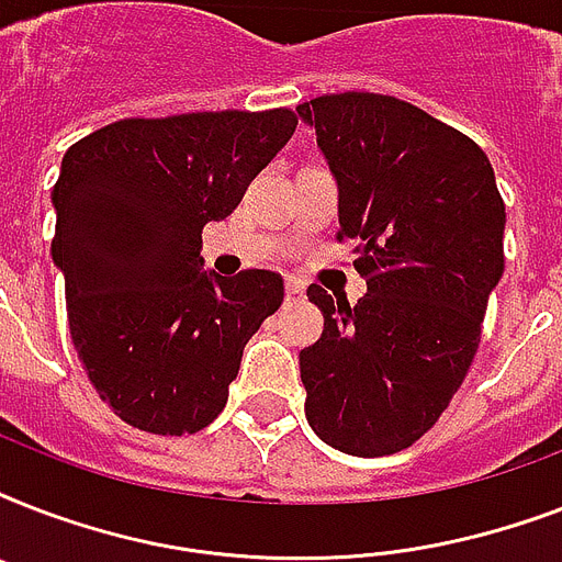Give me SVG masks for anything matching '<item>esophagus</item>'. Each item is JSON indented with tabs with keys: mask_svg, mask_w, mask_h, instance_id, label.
<instances>
[{
	"mask_svg": "<svg viewBox=\"0 0 562 562\" xmlns=\"http://www.w3.org/2000/svg\"><path fill=\"white\" fill-rule=\"evenodd\" d=\"M303 294H306V285L300 280H289L285 282V300H303Z\"/></svg>",
	"mask_w": 562,
	"mask_h": 562,
	"instance_id": "1",
	"label": "esophagus"
}]
</instances>
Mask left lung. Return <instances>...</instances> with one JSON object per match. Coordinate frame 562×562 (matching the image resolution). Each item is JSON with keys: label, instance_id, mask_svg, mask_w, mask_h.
Returning a JSON list of instances; mask_svg holds the SVG:
<instances>
[{"label": "left lung", "instance_id": "1", "mask_svg": "<svg viewBox=\"0 0 562 562\" xmlns=\"http://www.w3.org/2000/svg\"><path fill=\"white\" fill-rule=\"evenodd\" d=\"M297 116L338 183V238L359 241L368 294L321 285V341L300 350L306 419L356 458L408 449L443 414L481 341L505 271V201L487 154L408 101L321 95Z\"/></svg>", "mask_w": 562, "mask_h": 562}]
</instances>
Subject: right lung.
<instances>
[{
  "label": "right lung",
  "instance_id": "obj_1",
  "mask_svg": "<svg viewBox=\"0 0 562 562\" xmlns=\"http://www.w3.org/2000/svg\"><path fill=\"white\" fill-rule=\"evenodd\" d=\"M294 127L285 108L122 119L64 154L52 259L75 352L127 426L194 435L227 405L282 277L203 271L201 229L236 210Z\"/></svg>",
  "mask_w": 562,
  "mask_h": 562
}]
</instances>
